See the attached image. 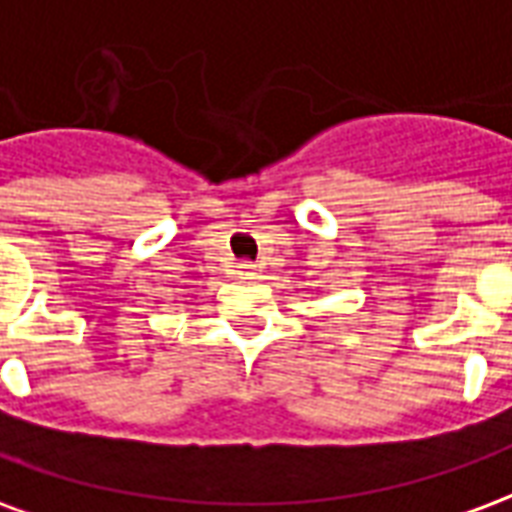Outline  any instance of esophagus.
<instances>
[{
    "label": "esophagus",
    "instance_id": "34e87169",
    "mask_svg": "<svg viewBox=\"0 0 512 512\" xmlns=\"http://www.w3.org/2000/svg\"><path fill=\"white\" fill-rule=\"evenodd\" d=\"M238 274H241L244 279H252L257 271H255V266H252V263H238Z\"/></svg>",
    "mask_w": 512,
    "mask_h": 512
}]
</instances>
